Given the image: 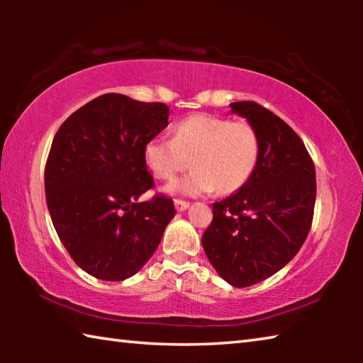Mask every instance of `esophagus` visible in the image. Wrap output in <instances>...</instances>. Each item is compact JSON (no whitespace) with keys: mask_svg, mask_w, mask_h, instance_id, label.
<instances>
[{"mask_svg":"<svg viewBox=\"0 0 363 363\" xmlns=\"http://www.w3.org/2000/svg\"><path fill=\"white\" fill-rule=\"evenodd\" d=\"M174 206H176V211H186L187 208H189V201H186V200H179V199H176L174 200Z\"/></svg>","mask_w":363,"mask_h":363,"instance_id":"esophagus-1","label":"esophagus"}]
</instances>
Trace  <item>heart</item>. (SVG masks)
<instances>
[{"label": "heart", "instance_id": "b5f03b06", "mask_svg": "<svg viewBox=\"0 0 363 363\" xmlns=\"http://www.w3.org/2000/svg\"><path fill=\"white\" fill-rule=\"evenodd\" d=\"M259 150V136L250 123L201 113L177 123L173 139H150L144 147V163L160 181L174 179L192 164L189 174L164 189L169 194L196 196L214 189L232 194L248 182Z\"/></svg>", "mask_w": 363, "mask_h": 363}]
</instances>
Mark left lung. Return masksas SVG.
<instances>
[{
	"label": "left lung",
	"mask_w": 363,
	"mask_h": 363,
	"mask_svg": "<svg viewBox=\"0 0 363 363\" xmlns=\"http://www.w3.org/2000/svg\"><path fill=\"white\" fill-rule=\"evenodd\" d=\"M259 136V160L242 189L213 203L201 237L211 266L227 284L251 286L290 262L311 230L315 168L286 123L256 102H232Z\"/></svg>",
	"instance_id": "8db88e82"
}]
</instances>
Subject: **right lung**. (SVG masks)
<instances>
[{"mask_svg":"<svg viewBox=\"0 0 363 363\" xmlns=\"http://www.w3.org/2000/svg\"><path fill=\"white\" fill-rule=\"evenodd\" d=\"M168 118L164 104L110 93L73 112L54 136L45 171L48 210L72 259L96 279L133 277L174 218L167 196L139 201L153 186L144 147Z\"/></svg>","mask_w":363,"mask_h":363,"instance_id":"1","label":"right lung"}]
</instances>
